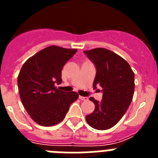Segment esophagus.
I'll use <instances>...</instances> for the list:
<instances>
[{
	"label": "esophagus",
	"instance_id": "1",
	"mask_svg": "<svg viewBox=\"0 0 158 158\" xmlns=\"http://www.w3.org/2000/svg\"><path fill=\"white\" fill-rule=\"evenodd\" d=\"M79 98H80L81 100H83V101H86V100H89L88 97H85V96H79Z\"/></svg>",
	"mask_w": 158,
	"mask_h": 158
}]
</instances>
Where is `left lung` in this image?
I'll return each instance as SVG.
<instances>
[{
    "label": "left lung",
    "instance_id": "8db88e82",
    "mask_svg": "<svg viewBox=\"0 0 158 158\" xmlns=\"http://www.w3.org/2000/svg\"><path fill=\"white\" fill-rule=\"evenodd\" d=\"M84 53L96 65L93 87L100 85L103 91L100 102L89 98L95 110L86 115V121L94 129H110L122 118L132 101L135 73L126 60L107 49L95 48Z\"/></svg>",
    "mask_w": 158,
    "mask_h": 158
}]
</instances>
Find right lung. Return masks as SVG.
I'll return each instance as SVG.
<instances>
[{
	"instance_id": "right-lung-1",
	"label": "right lung",
	"mask_w": 158,
	"mask_h": 158,
	"mask_svg": "<svg viewBox=\"0 0 158 158\" xmlns=\"http://www.w3.org/2000/svg\"><path fill=\"white\" fill-rule=\"evenodd\" d=\"M77 49L50 46L24 62L17 77L19 96L31 118L43 127L62 122L69 106L77 100L75 92H65L55 87L62 82V69Z\"/></svg>"
}]
</instances>
